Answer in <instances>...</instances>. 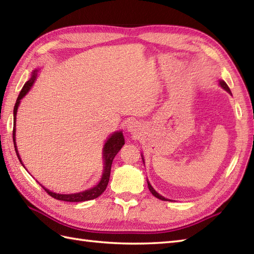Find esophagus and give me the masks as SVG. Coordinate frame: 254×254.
Instances as JSON below:
<instances>
[{
	"instance_id": "34e87169",
	"label": "esophagus",
	"mask_w": 254,
	"mask_h": 254,
	"mask_svg": "<svg viewBox=\"0 0 254 254\" xmlns=\"http://www.w3.org/2000/svg\"><path fill=\"white\" fill-rule=\"evenodd\" d=\"M127 131L131 132L132 134H136L138 132V130H139L137 123L134 122V121L128 122L127 126Z\"/></svg>"
}]
</instances>
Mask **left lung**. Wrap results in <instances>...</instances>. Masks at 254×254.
I'll use <instances>...</instances> for the list:
<instances>
[{
	"instance_id": "1",
	"label": "left lung",
	"mask_w": 254,
	"mask_h": 254,
	"mask_svg": "<svg viewBox=\"0 0 254 254\" xmlns=\"http://www.w3.org/2000/svg\"><path fill=\"white\" fill-rule=\"evenodd\" d=\"M219 85H220V86H222V87H223V88H224L225 90H227L229 94H231V91H230V89H229V87H228V85H227V84H226V83L224 82V80H219ZM147 185H148V189H149V191H150V193H152L154 196H156V197H157V198L161 199V201H168V199H167L166 197H164V196H161V195H160V194H158L157 192H156V191L154 190V188H153L152 186H150V183H149L148 181H147Z\"/></svg>"
}]
</instances>
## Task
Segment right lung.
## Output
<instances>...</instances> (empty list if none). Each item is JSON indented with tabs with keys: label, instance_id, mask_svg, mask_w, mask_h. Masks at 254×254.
I'll list each match as a JSON object with an SVG mask.
<instances>
[{
	"label": "right lung",
	"instance_id": "add662e5",
	"mask_svg": "<svg viewBox=\"0 0 254 254\" xmlns=\"http://www.w3.org/2000/svg\"><path fill=\"white\" fill-rule=\"evenodd\" d=\"M37 69H35L34 72H32V75L30 79L27 82L24 87L21 88L20 93L18 95V98L16 100V104L14 106V127H13V142H14V147L16 150V155H17V157L19 159V161L21 163V159L19 157V154H18V150H17V146H16V141H15V132H16V113H17V109H18V106H19V102L20 100L23 99V97L28 93L30 90L32 84L35 83V79L37 77ZM124 145V137H123V134L122 131H119V132H115L112 134V135L107 139V142L104 146V150H102V153H104V160H105V166H104V174H102L101 179L99 181V183L97 186H95L94 188L89 189V190H86L83 192H79V193H74V194H59V193H55V192H51L46 189L45 187H42L45 189V191L49 194L50 196L55 197L57 199H60V201H65V202H84V201H89V199H94L96 197H98L99 195H101L104 191L106 190V188L108 186V182H109V178H110V171H111V165H112V161L113 158H115V156L119 153V150L122 148V146ZM23 165V163H21ZM24 166V165H23Z\"/></svg>",
	"mask_w": 254,
	"mask_h": 254
}]
</instances>
